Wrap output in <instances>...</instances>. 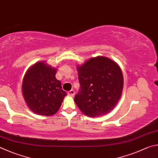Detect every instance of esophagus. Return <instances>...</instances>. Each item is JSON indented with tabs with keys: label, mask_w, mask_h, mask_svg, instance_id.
Instances as JSON below:
<instances>
[{
	"label": "esophagus",
	"mask_w": 158,
	"mask_h": 158,
	"mask_svg": "<svg viewBox=\"0 0 158 158\" xmlns=\"http://www.w3.org/2000/svg\"><path fill=\"white\" fill-rule=\"evenodd\" d=\"M68 94H69V96H74V94H75V92H74V90L71 89V90L69 91V92H68Z\"/></svg>",
	"instance_id": "34e87169"
}]
</instances>
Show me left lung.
<instances>
[{
	"label": "left lung",
	"mask_w": 158,
	"mask_h": 158,
	"mask_svg": "<svg viewBox=\"0 0 158 158\" xmlns=\"http://www.w3.org/2000/svg\"><path fill=\"white\" fill-rule=\"evenodd\" d=\"M80 89L74 101L91 117L104 115L114 108L122 93L123 77L117 63L106 57L92 58L77 68Z\"/></svg>",
	"instance_id": "left-lung-1"
}]
</instances>
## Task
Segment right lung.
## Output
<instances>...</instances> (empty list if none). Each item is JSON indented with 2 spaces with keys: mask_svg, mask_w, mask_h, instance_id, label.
Returning a JSON list of instances; mask_svg holds the SVG:
<instances>
[{
  "mask_svg": "<svg viewBox=\"0 0 158 158\" xmlns=\"http://www.w3.org/2000/svg\"><path fill=\"white\" fill-rule=\"evenodd\" d=\"M56 69L45 63L33 65L23 78L22 92L29 108L36 114L51 116L62 105L66 92L55 77Z\"/></svg>",
  "mask_w": 158,
  "mask_h": 158,
  "instance_id": "1",
  "label": "right lung"
}]
</instances>
